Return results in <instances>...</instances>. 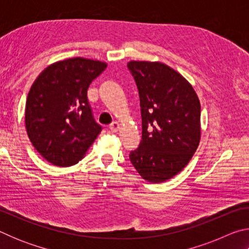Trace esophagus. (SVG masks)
<instances>
[{
  "mask_svg": "<svg viewBox=\"0 0 249 249\" xmlns=\"http://www.w3.org/2000/svg\"><path fill=\"white\" fill-rule=\"evenodd\" d=\"M120 128H121V124L119 123V122H113V123L109 125V129L114 133H116Z\"/></svg>",
  "mask_w": 249,
  "mask_h": 249,
  "instance_id": "esophagus-1",
  "label": "esophagus"
}]
</instances>
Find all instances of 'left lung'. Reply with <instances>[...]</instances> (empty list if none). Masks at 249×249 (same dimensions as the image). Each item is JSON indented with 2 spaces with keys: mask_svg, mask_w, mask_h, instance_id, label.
<instances>
[{
  "mask_svg": "<svg viewBox=\"0 0 249 249\" xmlns=\"http://www.w3.org/2000/svg\"><path fill=\"white\" fill-rule=\"evenodd\" d=\"M141 99L142 142L129 155L142 179L165 182L190 161L201 140V105L187 79L159 61L127 64Z\"/></svg>",
  "mask_w": 249,
  "mask_h": 249,
  "instance_id": "8db88e82",
  "label": "left lung"
}]
</instances>
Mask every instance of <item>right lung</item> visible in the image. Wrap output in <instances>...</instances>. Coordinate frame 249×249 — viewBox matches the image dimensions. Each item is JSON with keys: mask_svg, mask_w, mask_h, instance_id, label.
<instances>
[{"mask_svg": "<svg viewBox=\"0 0 249 249\" xmlns=\"http://www.w3.org/2000/svg\"><path fill=\"white\" fill-rule=\"evenodd\" d=\"M107 62L82 57L49 65L28 92L25 126L35 149L48 162L69 167L79 162L101 132L87 92Z\"/></svg>", "mask_w": 249, "mask_h": 249, "instance_id": "add662e5", "label": "right lung"}]
</instances>
